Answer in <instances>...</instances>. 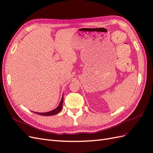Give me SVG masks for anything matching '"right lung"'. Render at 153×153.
Returning <instances> with one entry per match:
<instances>
[{"label": "right lung", "instance_id": "right-lung-1", "mask_svg": "<svg viewBox=\"0 0 153 153\" xmlns=\"http://www.w3.org/2000/svg\"><path fill=\"white\" fill-rule=\"evenodd\" d=\"M62 103H63V96H62V100L61 101V102H60L59 106L56 108H55L54 110L50 111V112H45V113H39V112H34L37 114H39V115H45V116H50V115H53L58 114L60 111H61L62 108Z\"/></svg>", "mask_w": 153, "mask_h": 153}]
</instances>
